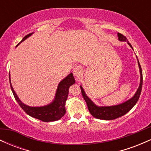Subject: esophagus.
Segmentation results:
<instances>
[{
  "mask_svg": "<svg viewBox=\"0 0 151 151\" xmlns=\"http://www.w3.org/2000/svg\"><path fill=\"white\" fill-rule=\"evenodd\" d=\"M83 73V69L82 67H80V66H77L74 68L73 70V74L74 76L79 77V76H81Z\"/></svg>",
  "mask_w": 151,
  "mask_h": 151,
  "instance_id": "34e87169",
  "label": "esophagus"
}]
</instances>
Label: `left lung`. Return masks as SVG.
Listing matches in <instances>:
<instances>
[{
    "instance_id": "8db88e82",
    "label": "left lung",
    "mask_w": 151,
    "mask_h": 151,
    "mask_svg": "<svg viewBox=\"0 0 151 151\" xmlns=\"http://www.w3.org/2000/svg\"><path fill=\"white\" fill-rule=\"evenodd\" d=\"M117 35L118 37H119V41H121V42H127L129 45L133 49L132 46L130 44V42L128 41L127 38L125 36L123 35L121 33H118ZM137 60H138V58H137ZM138 67H139L140 75H141V79H140L141 80H140L139 86H138L136 92L133 95V97L129 99V100L124 102V103L120 104L114 106H97L90 99L89 96L86 94L85 91L83 89L82 86L80 85L83 97H84L86 104H87L88 109H89L90 114L93 117L99 119H102V120H113V119H116L117 118H119L122 116L125 115L126 113H128L134 106L135 104L137 103V101H138V99H139L140 95H141L142 85H143V74H142V70L139 62H138Z\"/></svg>"
}]
</instances>
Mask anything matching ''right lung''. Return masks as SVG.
<instances>
[{
    "instance_id": "add662e5",
    "label": "right lung",
    "mask_w": 151,
    "mask_h": 151,
    "mask_svg": "<svg viewBox=\"0 0 151 151\" xmlns=\"http://www.w3.org/2000/svg\"><path fill=\"white\" fill-rule=\"evenodd\" d=\"M32 34L33 32L23 37L20 42H23L27 37H30ZM19 44H18V45ZM9 77L10 87H11V90L14 95L15 100L20 106V107L25 111L26 114H27L30 116L44 121V122L58 121L64 116L66 113L65 102L67 99V96H68L69 88L71 85L75 83V79L74 78L73 74L70 73L68 74L59 83L53 101L49 104L42 106H27L22 103L13 89L11 81H10V75H9Z\"/></svg>"
}]
</instances>
